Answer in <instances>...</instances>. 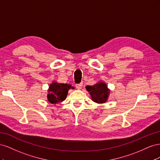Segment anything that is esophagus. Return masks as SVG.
Wrapping results in <instances>:
<instances>
[{"mask_svg": "<svg viewBox=\"0 0 160 160\" xmlns=\"http://www.w3.org/2000/svg\"><path fill=\"white\" fill-rule=\"evenodd\" d=\"M83 82H81V83H79V84H76V88H77V89H81V88H82V86H83Z\"/></svg>", "mask_w": 160, "mask_h": 160, "instance_id": "1", "label": "esophagus"}]
</instances>
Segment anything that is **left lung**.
Segmentation results:
<instances>
[{"label": "left lung", "mask_w": 160, "mask_h": 160, "mask_svg": "<svg viewBox=\"0 0 160 160\" xmlns=\"http://www.w3.org/2000/svg\"><path fill=\"white\" fill-rule=\"evenodd\" d=\"M86 89L91 95V99L98 103H103L107 101L110 90L104 82H99L93 86H86Z\"/></svg>", "instance_id": "8db88e82"}]
</instances>
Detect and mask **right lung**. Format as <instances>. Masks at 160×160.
<instances>
[{"label":"right lung","instance_id":"obj_1","mask_svg":"<svg viewBox=\"0 0 160 160\" xmlns=\"http://www.w3.org/2000/svg\"><path fill=\"white\" fill-rule=\"evenodd\" d=\"M70 89H74L71 85L67 83H58L53 81L48 89L47 99L51 103L58 104L64 101Z\"/></svg>","mask_w":160,"mask_h":160}]
</instances>
